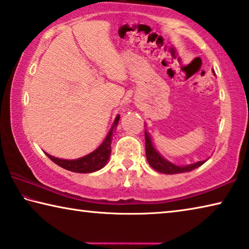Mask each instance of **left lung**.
<instances>
[{
	"label": "left lung",
	"instance_id": "1",
	"mask_svg": "<svg viewBox=\"0 0 249 249\" xmlns=\"http://www.w3.org/2000/svg\"><path fill=\"white\" fill-rule=\"evenodd\" d=\"M214 72V71H213ZM145 142H146V157L147 161L151 168H154L156 171L161 172L166 175H175V174H182V172H189L195 170L196 168H199L203 165L206 160L197 161L190 165H176V163L167 160L156 149V147L151 140L150 134L145 129Z\"/></svg>",
	"mask_w": 249,
	"mask_h": 249
}]
</instances>
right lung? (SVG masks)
<instances>
[{"label": "right lung", "instance_id": "obj_1", "mask_svg": "<svg viewBox=\"0 0 249 249\" xmlns=\"http://www.w3.org/2000/svg\"><path fill=\"white\" fill-rule=\"evenodd\" d=\"M119 121L120 116L117 115L114 122H113V125L111 126V129H109V132L107 133V137H105L104 141L102 142V144H101L98 148L92 151V153L83 156L81 158L62 159L53 157V156L47 153L45 154L48 158H50V160H53V161L59 167L72 172H78V174H90V172H94L102 169V168L107 163L109 155H111L113 133H114V130L116 129Z\"/></svg>", "mask_w": 249, "mask_h": 249}]
</instances>
